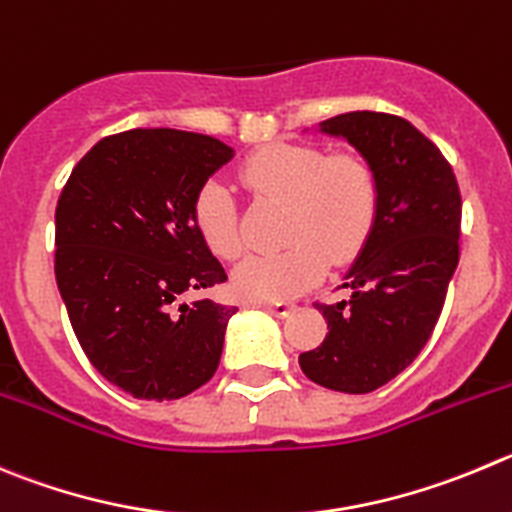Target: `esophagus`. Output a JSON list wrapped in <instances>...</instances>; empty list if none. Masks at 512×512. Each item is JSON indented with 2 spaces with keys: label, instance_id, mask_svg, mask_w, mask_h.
<instances>
[{
  "label": "esophagus",
  "instance_id": "34e87169",
  "mask_svg": "<svg viewBox=\"0 0 512 512\" xmlns=\"http://www.w3.org/2000/svg\"><path fill=\"white\" fill-rule=\"evenodd\" d=\"M262 310H267V313H272L275 318H285V315L293 313V305L290 303H260Z\"/></svg>",
  "mask_w": 512,
  "mask_h": 512
}]
</instances>
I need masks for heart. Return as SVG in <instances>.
Wrapping results in <instances>:
<instances>
[{
    "label": "heart",
    "instance_id": "heart-1",
    "mask_svg": "<svg viewBox=\"0 0 512 512\" xmlns=\"http://www.w3.org/2000/svg\"><path fill=\"white\" fill-rule=\"evenodd\" d=\"M240 181L252 197L283 204V247L237 265L234 290L242 298L275 303L323 278L328 262L346 265L369 242L379 214V176L358 154H331L305 143H270L247 156ZM194 224L204 245L224 260L242 252L234 199L222 184H207L194 199Z\"/></svg>",
    "mask_w": 512,
    "mask_h": 512
}]
</instances>
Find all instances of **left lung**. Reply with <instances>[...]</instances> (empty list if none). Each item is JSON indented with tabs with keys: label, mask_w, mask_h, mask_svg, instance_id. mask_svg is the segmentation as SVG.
<instances>
[{
	"label": "left lung",
	"mask_w": 512,
	"mask_h": 512,
	"mask_svg": "<svg viewBox=\"0 0 512 512\" xmlns=\"http://www.w3.org/2000/svg\"><path fill=\"white\" fill-rule=\"evenodd\" d=\"M318 131L374 166L379 214L343 278L351 295L318 308L328 333L298 361L315 384L369 394L407 369L437 326L460 262V186L442 151L399 116L353 111Z\"/></svg>",
	"instance_id": "1"
}]
</instances>
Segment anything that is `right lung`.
<instances>
[{"label": "right lung", "instance_id": "obj_1", "mask_svg": "<svg viewBox=\"0 0 512 512\" xmlns=\"http://www.w3.org/2000/svg\"><path fill=\"white\" fill-rule=\"evenodd\" d=\"M234 151L212 136L133 128L100 138L55 209V280L80 348L126 394L171 401L219 366L232 305L191 300L227 280L194 199Z\"/></svg>", "mask_w": 512, "mask_h": 512}]
</instances>
